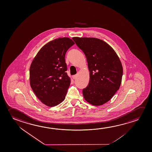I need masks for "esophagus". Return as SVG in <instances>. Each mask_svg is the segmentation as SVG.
<instances>
[{
	"label": "esophagus",
	"mask_w": 152,
	"mask_h": 152,
	"mask_svg": "<svg viewBox=\"0 0 152 152\" xmlns=\"http://www.w3.org/2000/svg\"><path fill=\"white\" fill-rule=\"evenodd\" d=\"M72 78L74 79V80H75L76 78V77H77V75H73L72 76Z\"/></svg>",
	"instance_id": "obj_1"
}]
</instances>
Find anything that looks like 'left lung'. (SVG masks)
<instances>
[{
    "instance_id": "left-lung-1",
    "label": "left lung",
    "mask_w": 152,
    "mask_h": 152,
    "mask_svg": "<svg viewBox=\"0 0 152 152\" xmlns=\"http://www.w3.org/2000/svg\"><path fill=\"white\" fill-rule=\"evenodd\" d=\"M84 52L89 70V82L83 89L85 99L94 106L110 101L118 90L123 72L117 54L111 46L96 38L73 37Z\"/></svg>"
}]
</instances>
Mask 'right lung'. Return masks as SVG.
<instances>
[{"label": "right lung", "mask_w": 152, "mask_h": 152, "mask_svg": "<svg viewBox=\"0 0 152 152\" xmlns=\"http://www.w3.org/2000/svg\"><path fill=\"white\" fill-rule=\"evenodd\" d=\"M74 44L68 37L51 40L40 49L31 64V87L37 98L47 106H55L65 98L70 79L66 72L65 57Z\"/></svg>", "instance_id": "1"}]
</instances>
